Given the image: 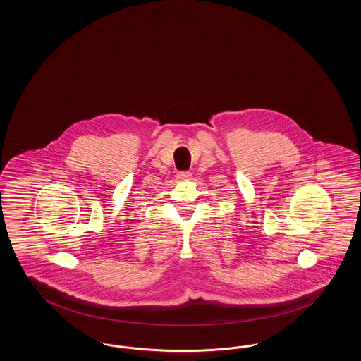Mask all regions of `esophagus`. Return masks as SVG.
Wrapping results in <instances>:
<instances>
[{
    "label": "esophagus",
    "instance_id": "1",
    "mask_svg": "<svg viewBox=\"0 0 361 361\" xmlns=\"http://www.w3.org/2000/svg\"><path fill=\"white\" fill-rule=\"evenodd\" d=\"M190 176H192L190 172H178L176 177H177L178 180H188V178H190Z\"/></svg>",
    "mask_w": 361,
    "mask_h": 361
}]
</instances>
